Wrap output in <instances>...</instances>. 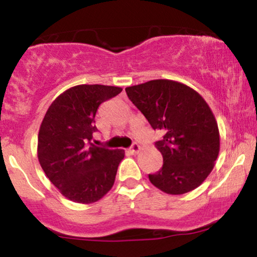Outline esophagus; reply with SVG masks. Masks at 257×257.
<instances>
[{"label": "esophagus", "instance_id": "34e87169", "mask_svg": "<svg viewBox=\"0 0 257 257\" xmlns=\"http://www.w3.org/2000/svg\"><path fill=\"white\" fill-rule=\"evenodd\" d=\"M129 151H131L133 155H135V153H138L139 151H140V146H139V144L134 143L133 145L131 146V149H129Z\"/></svg>", "mask_w": 257, "mask_h": 257}]
</instances>
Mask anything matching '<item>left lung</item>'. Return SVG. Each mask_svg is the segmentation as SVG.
Wrapping results in <instances>:
<instances>
[{"mask_svg":"<svg viewBox=\"0 0 257 257\" xmlns=\"http://www.w3.org/2000/svg\"><path fill=\"white\" fill-rule=\"evenodd\" d=\"M126 95L155 131L163 167L150 174L151 184L168 194H184L202 185L220 151L213 111L200 94L172 79H153L125 88Z\"/></svg>","mask_w":257,"mask_h":257,"instance_id":"left-lung-1","label":"left lung"}]
</instances>
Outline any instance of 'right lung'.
<instances>
[{"instance_id":"right-lung-1","label":"right lung","mask_w":257,"mask_h":257,"mask_svg":"<svg viewBox=\"0 0 257 257\" xmlns=\"http://www.w3.org/2000/svg\"><path fill=\"white\" fill-rule=\"evenodd\" d=\"M122 88L79 84L65 90L47 110L38 132L37 157L47 178L67 199L90 204L111 190L123 150L91 143L100 104Z\"/></svg>"}]
</instances>
